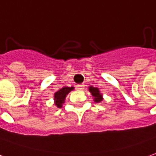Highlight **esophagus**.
Here are the masks:
<instances>
[{"instance_id": "1", "label": "esophagus", "mask_w": 156, "mask_h": 156, "mask_svg": "<svg viewBox=\"0 0 156 156\" xmlns=\"http://www.w3.org/2000/svg\"><path fill=\"white\" fill-rule=\"evenodd\" d=\"M84 85H77V86H76V89H77L78 91H82V90L84 89Z\"/></svg>"}]
</instances>
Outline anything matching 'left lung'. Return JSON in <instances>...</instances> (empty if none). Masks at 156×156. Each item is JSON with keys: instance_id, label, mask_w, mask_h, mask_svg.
<instances>
[{"instance_id": "8db88e82", "label": "left lung", "mask_w": 156, "mask_h": 156, "mask_svg": "<svg viewBox=\"0 0 156 156\" xmlns=\"http://www.w3.org/2000/svg\"><path fill=\"white\" fill-rule=\"evenodd\" d=\"M88 90L89 92H90V93L92 94L94 102H96V103H100L101 101L104 99L103 94H102L100 92V91H99V88L94 87H92V86H90L88 87Z\"/></svg>"}]
</instances>
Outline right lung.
Masks as SVG:
<instances>
[{
    "instance_id": "obj_1",
    "label": "right lung",
    "mask_w": 156,
    "mask_h": 156,
    "mask_svg": "<svg viewBox=\"0 0 156 156\" xmlns=\"http://www.w3.org/2000/svg\"><path fill=\"white\" fill-rule=\"evenodd\" d=\"M74 87H64L63 88H61L58 91L54 93V105H56V107L58 108H62V106L65 102V98L66 96L69 93V92H71L72 90H74Z\"/></svg>"
}]
</instances>
